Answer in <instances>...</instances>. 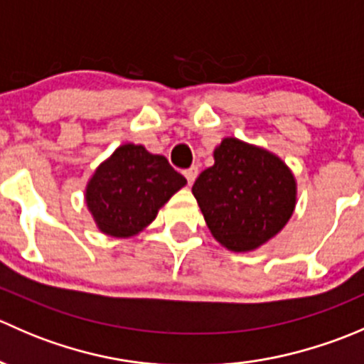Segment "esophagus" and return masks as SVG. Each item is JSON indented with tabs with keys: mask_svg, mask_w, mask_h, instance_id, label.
<instances>
[{
	"mask_svg": "<svg viewBox=\"0 0 364 364\" xmlns=\"http://www.w3.org/2000/svg\"><path fill=\"white\" fill-rule=\"evenodd\" d=\"M197 174H199V168H197V167H190V168H186V171H185V178H186V181H188L190 185H192V183L196 181Z\"/></svg>",
	"mask_w": 364,
	"mask_h": 364,
	"instance_id": "34e87169",
	"label": "esophagus"
}]
</instances>
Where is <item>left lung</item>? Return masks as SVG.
<instances>
[{"label":"left lung","instance_id":"left-lung-1","mask_svg":"<svg viewBox=\"0 0 364 364\" xmlns=\"http://www.w3.org/2000/svg\"><path fill=\"white\" fill-rule=\"evenodd\" d=\"M205 223L218 243L250 252L277 236L296 205V179L273 153L223 139L215 165L192 186Z\"/></svg>","mask_w":364,"mask_h":364}]
</instances>
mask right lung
I'll use <instances>...</instances> for the list:
<instances>
[{
	"instance_id": "add662e5",
	"label": "right lung",
	"mask_w": 364,
	"mask_h": 364,
	"mask_svg": "<svg viewBox=\"0 0 364 364\" xmlns=\"http://www.w3.org/2000/svg\"><path fill=\"white\" fill-rule=\"evenodd\" d=\"M186 185L167 159L144 146H119L86 188V204L98 229L114 237H130L156 218L159 209Z\"/></svg>"
}]
</instances>
